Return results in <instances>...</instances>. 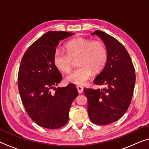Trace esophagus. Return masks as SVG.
<instances>
[{
  "mask_svg": "<svg viewBox=\"0 0 149 149\" xmlns=\"http://www.w3.org/2000/svg\"><path fill=\"white\" fill-rule=\"evenodd\" d=\"M76 88H77V91L79 93H81L83 92V91H84V88H83V87L80 86V85H77Z\"/></svg>",
  "mask_w": 149,
  "mask_h": 149,
  "instance_id": "34e87169",
  "label": "esophagus"
}]
</instances>
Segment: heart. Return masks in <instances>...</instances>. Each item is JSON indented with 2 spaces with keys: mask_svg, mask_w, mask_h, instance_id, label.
<instances>
[{
  "mask_svg": "<svg viewBox=\"0 0 149 149\" xmlns=\"http://www.w3.org/2000/svg\"><path fill=\"white\" fill-rule=\"evenodd\" d=\"M67 52L59 49L55 50L52 60L58 70L68 73L73 65V60H77L78 67L67 76L68 82L77 85L84 84L94 74L104 68L108 60L106 45L99 40L77 37L70 40L65 45Z\"/></svg>",
  "mask_w": 149,
  "mask_h": 149,
  "instance_id": "obj_1",
  "label": "heart"
}]
</instances>
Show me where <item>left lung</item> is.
Here are the masks:
<instances>
[{
    "label": "left lung",
    "mask_w": 149,
    "mask_h": 149,
    "mask_svg": "<svg viewBox=\"0 0 149 149\" xmlns=\"http://www.w3.org/2000/svg\"><path fill=\"white\" fill-rule=\"evenodd\" d=\"M92 34L99 35L107 49V64L94 80V84L104 87L85 88L84 93L91 121L105 125L119 120L129 108L135 87V68L127 50L117 39L99 30Z\"/></svg>",
    "instance_id": "obj_1"
}]
</instances>
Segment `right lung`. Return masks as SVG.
Wrapping results in <instances>:
<instances>
[{"instance_id": "add662e5", "label": "right lung", "mask_w": 149, "mask_h": 149, "mask_svg": "<svg viewBox=\"0 0 149 149\" xmlns=\"http://www.w3.org/2000/svg\"><path fill=\"white\" fill-rule=\"evenodd\" d=\"M73 34L48 31L28 48L19 65L17 84L24 107L34 122L47 129L66 124L70 107L78 95L74 84L55 87L62 77L52 60L60 40Z\"/></svg>"}]
</instances>
